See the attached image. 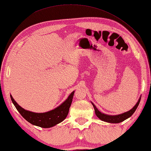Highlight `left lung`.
<instances>
[{
  "label": "left lung",
  "mask_w": 151,
  "mask_h": 151,
  "mask_svg": "<svg viewBox=\"0 0 151 151\" xmlns=\"http://www.w3.org/2000/svg\"><path fill=\"white\" fill-rule=\"evenodd\" d=\"M140 99H141V98H139V99L138 100V101H137V103L135 104V105L131 110L125 112V113L119 114V115H116V116L107 115V114L101 113V111H99V109H97L96 106L94 105V103H92V104L93 107L94 108L95 114H96V116L99 119H101V120L105 121V122H109V123H120L121 122H122V121L125 120L126 119L129 118V117H131V116L133 115V113L135 111V110H136L137 107H138L139 102H140Z\"/></svg>",
  "instance_id": "left-lung-1"
}]
</instances>
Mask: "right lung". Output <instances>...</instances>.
<instances>
[{
  "label": "right lung",
  "instance_id": "add662e5",
  "mask_svg": "<svg viewBox=\"0 0 151 151\" xmlns=\"http://www.w3.org/2000/svg\"><path fill=\"white\" fill-rule=\"evenodd\" d=\"M74 94L75 91H73L69 95L68 99L59 107L45 113H35L25 110L15 101L12 95H10V97L17 110L27 121H28L31 124L42 128H50L62 122L67 117L70 107L73 101Z\"/></svg>",
  "mask_w": 151,
  "mask_h": 151
}]
</instances>
